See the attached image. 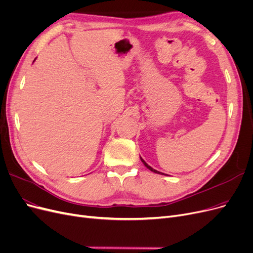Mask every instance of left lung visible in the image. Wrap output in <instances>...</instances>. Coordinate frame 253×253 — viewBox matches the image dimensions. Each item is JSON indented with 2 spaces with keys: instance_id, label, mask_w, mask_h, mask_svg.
<instances>
[{
  "instance_id": "left-lung-1",
  "label": "left lung",
  "mask_w": 253,
  "mask_h": 253,
  "mask_svg": "<svg viewBox=\"0 0 253 253\" xmlns=\"http://www.w3.org/2000/svg\"><path fill=\"white\" fill-rule=\"evenodd\" d=\"M141 161L143 162V164H144V165H145V166H146V167L148 168V169H149V170H150V171H152V172H154V173H157V174H163V173H161V172H158V171L154 170V169H153V168H151L150 166H149V165H148V164H147V163H146V162H145V161L143 160V158H142V157H141ZM163 175H164V174H163Z\"/></svg>"
}]
</instances>
